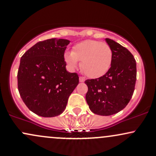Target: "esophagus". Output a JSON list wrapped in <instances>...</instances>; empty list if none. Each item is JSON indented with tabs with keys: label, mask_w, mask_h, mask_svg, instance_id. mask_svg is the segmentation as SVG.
<instances>
[{
	"label": "esophagus",
	"mask_w": 156,
	"mask_h": 156,
	"mask_svg": "<svg viewBox=\"0 0 156 156\" xmlns=\"http://www.w3.org/2000/svg\"><path fill=\"white\" fill-rule=\"evenodd\" d=\"M79 80H80V83H84L85 82V78L83 77V76H80V79H79Z\"/></svg>",
	"instance_id": "34e87169"
}]
</instances>
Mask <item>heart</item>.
<instances>
[{"label": "heart", "mask_w": 156, "mask_h": 156, "mask_svg": "<svg viewBox=\"0 0 156 156\" xmlns=\"http://www.w3.org/2000/svg\"><path fill=\"white\" fill-rule=\"evenodd\" d=\"M65 59L71 68H75L79 60L81 68L90 78H99L111 68L113 51L106 43L96 40H85L75 45L73 51L65 53Z\"/></svg>", "instance_id": "heart-1"}]
</instances>
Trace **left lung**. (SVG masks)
<instances>
[{
    "instance_id": "left-lung-1",
    "label": "left lung",
    "mask_w": 156,
    "mask_h": 156,
    "mask_svg": "<svg viewBox=\"0 0 156 156\" xmlns=\"http://www.w3.org/2000/svg\"><path fill=\"white\" fill-rule=\"evenodd\" d=\"M113 51L110 69L103 76L87 80L86 102L93 113L108 116L120 112L131 100L136 82V61L126 48L105 38Z\"/></svg>"
}]
</instances>
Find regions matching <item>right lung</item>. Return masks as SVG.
<instances>
[{
    "instance_id": "add662e5",
    "label": "right lung",
    "mask_w": 156,
    "mask_h": 156,
    "mask_svg": "<svg viewBox=\"0 0 156 156\" xmlns=\"http://www.w3.org/2000/svg\"><path fill=\"white\" fill-rule=\"evenodd\" d=\"M69 40L39 41L21 56L18 71L20 96L31 112L44 118L61 115L79 84L76 73L66 70L64 54Z\"/></svg>"
}]
</instances>
